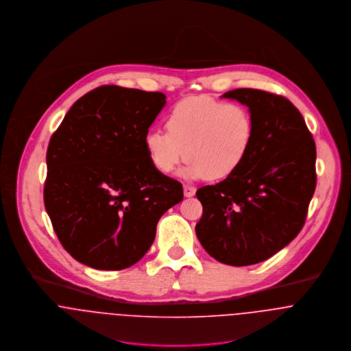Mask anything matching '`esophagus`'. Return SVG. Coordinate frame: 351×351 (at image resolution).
<instances>
[{"label":"esophagus","instance_id":"obj_1","mask_svg":"<svg viewBox=\"0 0 351 351\" xmlns=\"http://www.w3.org/2000/svg\"><path fill=\"white\" fill-rule=\"evenodd\" d=\"M195 187L193 186H189V184H184V196L186 197H191V196H194L195 195Z\"/></svg>","mask_w":351,"mask_h":351}]
</instances>
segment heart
<instances>
[{
	"label": "heart",
	"instance_id": "obj_1",
	"mask_svg": "<svg viewBox=\"0 0 351 351\" xmlns=\"http://www.w3.org/2000/svg\"><path fill=\"white\" fill-rule=\"evenodd\" d=\"M256 140V118L241 102L193 97L178 102L167 116V130L144 138L152 165L172 172L189 158L183 175L190 179H226L245 162Z\"/></svg>",
	"mask_w": 351,
	"mask_h": 351
}]
</instances>
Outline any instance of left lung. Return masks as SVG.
Wrapping results in <instances>:
<instances>
[{
	"label": "left lung",
	"mask_w": 351,
	"mask_h": 351,
	"mask_svg": "<svg viewBox=\"0 0 351 351\" xmlns=\"http://www.w3.org/2000/svg\"><path fill=\"white\" fill-rule=\"evenodd\" d=\"M222 97L250 108L256 140L233 175L196 191L203 214L195 232L217 261L245 267L268 260L300 233L316 187V148L285 97L256 88Z\"/></svg>",
	"instance_id": "left-lung-1"
}]
</instances>
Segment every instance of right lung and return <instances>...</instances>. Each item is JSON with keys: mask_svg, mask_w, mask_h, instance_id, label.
Listing matches in <instances>:
<instances>
[{"mask_svg": "<svg viewBox=\"0 0 351 351\" xmlns=\"http://www.w3.org/2000/svg\"><path fill=\"white\" fill-rule=\"evenodd\" d=\"M162 93L101 86L71 106L47 149L44 206L79 263L121 271L155 241L161 215L183 187L152 165L144 144Z\"/></svg>", "mask_w": 351, "mask_h": 351, "instance_id": "1", "label": "right lung"}]
</instances>
